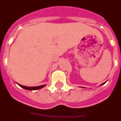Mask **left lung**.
<instances>
[{"label": "left lung", "mask_w": 121, "mask_h": 121, "mask_svg": "<svg viewBox=\"0 0 121 121\" xmlns=\"http://www.w3.org/2000/svg\"><path fill=\"white\" fill-rule=\"evenodd\" d=\"M105 83H106V82H104V83L101 84H100V86H101V85H103V84H105Z\"/></svg>", "instance_id": "left-lung-1"}]
</instances>
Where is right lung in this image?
Wrapping results in <instances>:
<instances>
[{"label": "right lung", "instance_id": "right-lung-1", "mask_svg": "<svg viewBox=\"0 0 121 121\" xmlns=\"http://www.w3.org/2000/svg\"><path fill=\"white\" fill-rule=\"evenodd\" d=\"M18 85L21 86V88L25 89V90H39V89L44 88L46 84H44V85H41V86H33V87H28V86H22V85H21V84H18Z\"/></svg>", "mask_w": 121, "mask_h": 121}]
</instances>
